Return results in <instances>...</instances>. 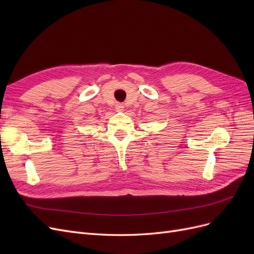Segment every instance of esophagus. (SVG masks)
Returning a JSON list of instances; mask_svg holds the SVG:
<instances>
[{
  "label": "esophagus",
  "instance_id": "obj_1",
  "mask_svg": "<svg viewBox=\"0 0 254 254\" xmlns=\"http://www.w3.org/2000/svg\"><path fill=\"white\" fill-rule=\"evenodd\" d=\"M124 108H125L124 105H122V104H118L117 105V110L118 111H123V110H124Z\"/></svg>",
  "mask_w": 254,
  "mask_h": 254
}]
</instances>
